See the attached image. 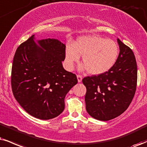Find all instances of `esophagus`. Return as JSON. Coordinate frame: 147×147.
Segmentation results:
<instances>
[{
  "label": "esophagus",
  "instance_id": "34e87169",
  "mask_svg": "<svg viewBox=\"0 0 147 147\" xmlns=\"http://www.w3.org/2000/svg\"><path fill=\"white\" fill-rule=\"evenodd\" d=\"M77 78H78V82H81L82 80V77L80 75H77Z\"/></svg>",
  "mask_w": 147,
  "mask_h": 147
}]
</instances>
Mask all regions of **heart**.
<instances>
[{"label": "heart", "instance_id": "b5f03b06", "mask_svg": "<svg viewBox=\"0 0 147 147\" xmlns=\"http://www.w3.org/2000/svg\"><path fill=\"white\" fill-rule=\"evenodd\" d=\"M119 54V48L115 41L95 35L78 38L73 44L65 48V62L69 69L73 68L82 57V68L91 75H100L113 67Z\"/></svg>", "mask_w": 147, "mask_h": 147}]
</instances>
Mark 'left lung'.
Here are the masks:
<instances>
[{
    "instance_id": "left-lung-1",
    "label": "left lung",
    "mask_w": 147,
    "mask_h": 147,
    "mask_svg": "<svg viewBox=\"0 0 147 147\" xmlns=\"http://www.w3.org/2000/svg\"><path fill=\"white\" fill-rule=\"evenodd\" d=\"M117 43L120 52L113 67L104 74L82 80L86 88V111L99 121L111 120L123 113L131 104L136 89L134 54L119 39Z\"/></svg>"
}]
</instances>
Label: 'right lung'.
<instances>
[{
	"instance_id": "add662e5",
	"label": "right lung",
	"mask_w": 147,
	"mask_h": 147,
	"mask_svg": "<svg viewBox=\"0 0 147 147\" xmlns=\"http://www.w3.org/2000/svg\"><path fill=\"white\" fill-rule=\"evenodd\" d=\"M65 45L57 39H37L32 35L13 57L11 87L14 97L32 117L48 120L65 109V97L78 83L63 68Z\"/></svg>"
}]
</instances>
